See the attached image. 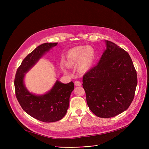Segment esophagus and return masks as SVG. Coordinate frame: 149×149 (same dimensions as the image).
<instances>
[{
    "mask_svg": "<svg viewBox=\"0 0 149 149\" xmlns=\"http://www.w3.org/2000/svg\"><path fill=\"white\" fill-rule=\"evenodd\" d=\"M74 84L75 86H81V82L79 81H75Z\"/></svg>",
    "mask_w": 149,
    "mask_h": 149,
    "instance_id": "34e87169",
    "label": "esophagus"
}]
</instances>
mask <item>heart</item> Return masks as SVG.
<instances>
[{
	"label": "heart",
	"mask_w": 149,
	"mask_h": 149,
	"mask_svg": "<svg viewBox=\"0 0 149 149\" xmlns=\"http://www.w3.org/2000/svg\"><path fill=\"white\" fill-rule=\"evenodd\" d=\"M95 57V51L91 46H80L70 49L66 54L65 63L69 67L77 65L80 72H85L92 66ZM63 70L66 72L65 69Z\"/></svg>",
	"instance_id": "obj_1"
}]
</instances>
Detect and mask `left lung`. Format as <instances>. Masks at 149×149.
I'll list each match as a JSON object with an SVG mask.
<instances>
[{
  "label": "left lung",
  "mask_w": 149,
  "mask_h": 149,
  "mask_svg": "<svg viewBox=\"0 0 149 149\" xmlns=\"http://www.w3.org/2000/svg\"><path fill=\"white\" fill-rule=\"evenodd\" d=\"M97 65L83 77L90 110L100 118H111L126 111L134 100L137 74L129 54L114 43L105 40Z\"/></svg>",
  "instance_id": "1"
}]
</instances>
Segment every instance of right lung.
Wrapping results in <instances>:
<instances>
[{
	"label": "right lung",
	"instance_id": "add662e5",
	"mask_svg": "<svg viewBox=\"0 0 149 149\" xmlns=\"http://www.w3.org/2000/svg\"><path fill=\"white\" fill-rule=\"evenodd\" d=\"M57 43H45L37 46L22 61L15 76V95L22 108L33 118L45 123L58 121L66 115L70 95L74 89V83L64 84L57 80L48 92L36 95L27 89L24 79L38 61Z\"/></svg>",
	"mask_w": 149,
	"mask_h": 149
}]
</instances>
